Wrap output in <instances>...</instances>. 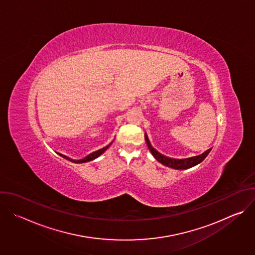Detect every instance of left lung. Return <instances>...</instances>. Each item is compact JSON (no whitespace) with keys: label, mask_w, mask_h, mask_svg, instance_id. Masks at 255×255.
Masks as SVG:
<instances>
[{"label":"left lung","mask_w":255,"mask_h":255,"mask_svg":"<svg viewBox=\"0 0 255 255\" xmlns=\"http://www.w3.org/2000/svg\"><path fill=\"white\" fill-rule=\"evenodd\" d=\"M145 136V140H146V143H147V146L150 150V152L152 153V155L154 156V158L159 161L161 164L165 165V166H168V167H171L173 169H188V168H191L199 163H201L206 157L207 155L210 153L211 149H208L206 150L204 153L200 154V155H197V156H193V157H189V158H181V159H177V158H171V157H168V156H165L163 154H161L160 152H158L149 141L148 139V136L147 134L145 133L144 134Z\"/></svg>","instance_id":"obj_1"}]
</instances>
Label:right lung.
Here are the masks:
<instances>
[{
    "instance_id": "add662e5",
    "label": "right lung",
    "mask_w": 255,
    "mask_h": 255,
    "mask_svg": "<svg viewBox=\"0 0 255 255\" xmlns=\"http://www.w3.org/2000/svg\"><path fill=\"white\" fill-rule=\"evenodd\" d=\"M113 142V141H112ZM112 142L109 144V145H107V146H105V147H103V148H101V149H99V150H97V151H95V152H92L91 154H89V155H87L86 157H84V158H82V159H72V158H70V157H68V156H66V155H63V154H61V153H58L61 157H63V158H65V159H67V160H69V161H71V162H74V163H84V162H88V161H91V160H94V159H96L97 157H99L100 155H102L109 147H110V145L112 144Z\"/></svg>"
}]
</instances>
